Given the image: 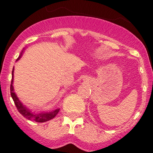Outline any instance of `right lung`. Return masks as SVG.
<instances>
[{
  "label": "right lung",
  "instance_id": "1",
  "mask_svg": "<svg viewBox=\"0 0 153 153\" xmlns=\"http://www.w3.org/2000/svg\"><path fill=\"white\" fill-rule=\"evenodd\" d=\"M24 50L25 48L23 49V51H21V54L20 55L19 58H18L16 61L20 59V57L22 56V53L24 52ZM13 72H14V68L13 69V73H12V75H13V79H12V82H11V86H10V92H11V96L13 98V100L15 103L16 106L17 108L18 111L20 112V114L24 116L25 118H27V120H30V121H36V122H45V121H48L51 119L54 118L57 114L59 113L60 109H56L55 110H52V111L49 112H41V113H34V112L31 111L28 108L26 107V105L23 104L22 102H20V99L18 98V97L16 96V93L14 92V88H13Z\"/></svg>",
  "mask_w": 153,
  "mask_h": 153
}]
</instances>
